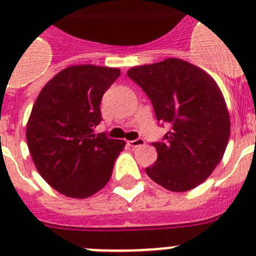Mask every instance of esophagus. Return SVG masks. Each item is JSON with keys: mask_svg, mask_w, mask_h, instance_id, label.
<instances>
[{"mask_svg": "<svg viewBox=\"0 0 256 256\" xmlns=\"http://www.w3.org/2000/svg\"><path fill=\"white\" fill-rule=\"evenodd\" d=\"M128 144L132 146V148H141L144 144V138H137L134 141H128Z\"/></svg>", "mask_w": 256, "mask_h": 256, "instance_id": "34e87169", "label": "esophagus"}]
</instances>
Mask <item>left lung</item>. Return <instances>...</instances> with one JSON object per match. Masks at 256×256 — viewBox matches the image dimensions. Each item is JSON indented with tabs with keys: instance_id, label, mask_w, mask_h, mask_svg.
Instances as JSON below:
<instances>
[{
	"instance_id": "obj_1",
	"label": "left lung",
	"mask_w": 256,
	"mask_h": 256,
	"mask_svg": "<svg viewBox=\"0 0 256 256\" xmlns=\"http://www.w3.org/2000/svg\"><path fill=\"white\" fill-rule=\"evenodd\" d=\"M126 76L148 94L156 119L169 126L152 142L158 159L146 168L164 188L184 192L209 178L220 162L230 133L224 97L216 80L180 58L130 68Z\"/></svg>"
}]
</instances>
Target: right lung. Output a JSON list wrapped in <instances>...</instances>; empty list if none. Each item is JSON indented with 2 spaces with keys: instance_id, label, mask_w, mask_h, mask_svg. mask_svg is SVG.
<instances>
[{
  "instance_id": "add662e5",
  "label": "right lung",
  "mask_w": 256,
  "mask_h": 256,
  "mask_svg": "<svg viewBox=\"0 0 256 256\" xmlns=\"http://www.w3.org/2000/svg\"><path fill=\"white\" fill-rule=\"evenodd\" d=\"M120 74L116 68L73 65L38 94L26 124V144L38 173L52 188L86 198L106 186L126 142L94 134L101 98Z\"/></svg>"
}]
</instances>
